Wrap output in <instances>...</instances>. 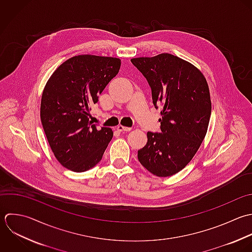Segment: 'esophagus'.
<instances>
[{"instance_id": "esophagus-1", "label": "esophagus", "mask_w": 252, "mask_h": 252, "mask_svg": "<svg viewBox=\"0 0 252 252\" xmlns=\"http://www.w3.org/2000/svg\"><path fill=\"white\" fill-rule=\"evenodd\" d=\"M117 129H118L119 131H129V130H131V127H127V126H122V125H119V126H117Z\"/></svg>"}]
</instances>
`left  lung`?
Listing matches in <instances>:
<instances>
[{
    "instance_id": "obj_1",
    "label": "left lung",
    "mask_w": 252,
    "mask_h": 252,
    "mask_svg": "<svg viewBox=\"0 0 252 252\" xmlns=\"http://www.w3.org/2000/svg\"><path fill=\"white\" fill-rule=\"evenodd\" d=\"M130 61L148 80L154 106L162 107V132H147L138 160L157 177L173 176L191 161L206 135L212 110L207 80L195 65L168 53Z\"/></svg>"
}]
</instances>
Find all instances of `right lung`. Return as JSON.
Returning a JSON list of instances; mask_svg holds the SVG:
<instances>
[{
  "mask_svg": "<svg viewBox=\"0 0 252 252\" xmlns=\"http://www.w3.org/2000/svg\"><path fill=\"white\" fill-rule=\"evenodd\" d=\"M120 67L119 58L78 55L60 64L48 79L40 118L50 147L64 168L81 173L102 159L113 131L97 128L89 121V108Z\"/></svg>",
  "mask_w": 252,
  "mask_h": 252,
  "instance_id": "right-lung-1",
  "label": "right lung"
}]
</instances>
